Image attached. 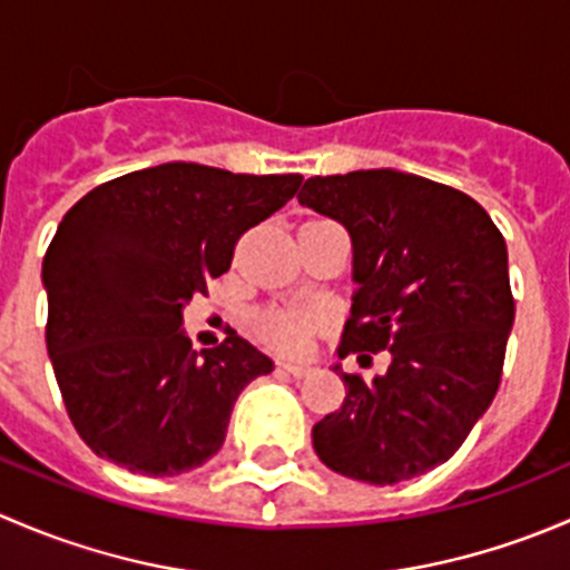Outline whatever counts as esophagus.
Masks as SVG:
<instances>
[{"mask_svg": "<svg viewBox=\"0 0 570 570\" xmlns=\"http://www.w3.org/2000/svg\"><path fill=\"white\" fill-rule=\"evenodd\" d=\"M281 370H284L286 375H292V377H306L308 372H312V366H306V364H281Z\"/></svg>", "mask_w": 570, "mask_h": 570, "instance_id": "esophagus-1", "label": "esophagus"}]
</instances>
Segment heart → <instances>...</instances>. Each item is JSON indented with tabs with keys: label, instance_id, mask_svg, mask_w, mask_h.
<instances>
[{
	"label": "heart",
	"instance_id": "b5f03b06",
	"mask_svg": "<svg viewBox=\"0 0 570 570\" xmlns=\"http://www.w3.org/2000/svg\"><path fill=\"white\" fill-rule=\"evenodd\" d=\"M325 317L314 308H264L253 317V331L281 353H301L314 333L322 331Z\"/></svg>",
	"mask_w": 570,
	"mask_h": 570
}]
</instances>
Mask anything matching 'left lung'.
I'll return each instance as SVG.
<instances>
[{
  "mask_svg": "<svg viewBox=\"0 0 570 570\" xmlns=\"http://www.w3.org/2000/svg\"><path fill=\"white\" fill-rule=\"evenodd\" d=\"M297 200L353 239L358 292L338 358H389L372 383L333 366L347 396L314 424V452L370 485L428 474L461 450L502 383L515 320L502 232L461 189L389 168L306 178Z\"/></svg>",
  "mask_w": 570,
  "mask_h": 570,
  "instance_id": "1",
  "label": "left lung"
}]
</instances>
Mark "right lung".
Segmentation results:
<instances>
[{
	"mask_svg": "<svg viewBox=\"0 0 570 570\" xmlns=\"http://www.w3.org/2000/svg\"><path fill=\"white\" fill-rule=\"evenodd\" d=\"M301 181L165 163L99 184L68 209L43 256L46 350L96 455L174 476L220 452L239 392L273 358L232 327L198 355L178 327L181 308Z\"/></svg>",
	"mask_w": 570,
	"mask_h": 570,
	"instance_id": "add662e5",
	"label": "right lung"
}]
</instances>
